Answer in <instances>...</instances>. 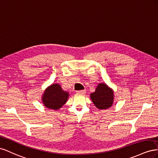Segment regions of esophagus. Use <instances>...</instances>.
Returning <instances> with one entry per match:
<instances>
[{"instance_id":"obj_1","label":"esophagus","mask_w":158,"mask_h":158,"mask_svg":"<svg viewBox=\"0 0 158 158\" xmlns=\"http://www.w3.org/2000/svg\"><path fill=\"white\" fill-rule=\"evenodd\" d=\"M76 93L77 94H85L86 93V90H80V91H77Z\"/></svg>"}]
</instances>
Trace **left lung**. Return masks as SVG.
<instances>
[{
    "label": "left lung",
    "instance_id": "left-lung-1",
    "mask_svg": "<svg viewBox=\"0 0 158 158\" xmlns=\"http://www.w3.org/2000/svg\"><path fill=\"white\" fill-rule=\"evenodd\" d=\"M113 91L105 83H100L95 91L91 94V98L97 109H106L113 103Z\"/></svg>",
    "mask_w": 158,
    "mask_h": 158
}]
</instances>
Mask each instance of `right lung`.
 Returning <instances> with one entry per match:
<instances>
[{"mask_svg":"<svg viewBox=\"0 0 158 158\" xmlns=\"http://www.w3.org/2000/svg\"><path fill=\"white\" fill-rule=\"evenodd\" d=\"M69 93L63 91L59 84H53L46 89L42 101L48 109L57 110L67 102Z\"/></svg>","mask_w":158,"mask_h":158,"instance_id":"right-lung-1","label":"right lung"}]
</instances>
